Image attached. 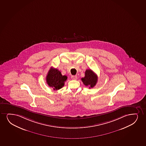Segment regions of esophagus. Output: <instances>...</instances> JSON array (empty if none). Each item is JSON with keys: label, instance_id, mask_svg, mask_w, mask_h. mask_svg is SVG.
I'll list each match as a JSON object with an SVG mask.
<instances>
[{"label": "esophagus", "instance_id": "34e87169", "mask_svg": "<svg viewBox=\"0 0 146 146\" xmlns=\"http://www.w3.org/2000/svg\"><path fill=\"white\" fill-rule=\"evenodd\" d=\"M71 78H72V80H76L78 78V77H77L76 76H72Z\"/></svg>", "mask_w": 146, "mask_h": 146}]
</instances>
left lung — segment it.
I'll list each match as a JSON object with an SVG mask.
<instances>
[{
	"label": "left lung",
	"instance_id": "8db88e82",
	"mask_svg": "<svg viewBox=\"0 0 146 146\" xmlns=\"http://www.w3.org/2000/svg\"><path fill=\"white\" fill-rule=\"evenodd\" d=\"M81 80L86 86H89V88L94 87L98 80V76L91 70H86L85 76L81 78Z\"/></svg>",
	"mask_w": 146,
	"mask_h": 146
}]
</instances>
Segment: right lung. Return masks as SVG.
I'll return each instance as SVG.
<instances>
[{
    "label": "right lung",
    "instance_id": "add662e5",
    "mask_svg": "<svg viewBox=\"0 0 146 146\" xmlns=\"http://www.w3.org/2000/svg\"><path fill=\"white\" fill-rule=\"evenodd\" d=\"M67 78L68 77L66 76L62 75L60 71L57 68H51L46 76V80L50 87L53 88L54 90H57L64 86Z\"/></svg>",
    "mask_w": 146,
    "mask_h": 146
}]
</instances>
